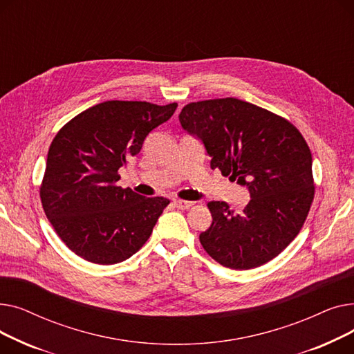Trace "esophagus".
I'll use <instances>...</instances> for the list:
<instances>
[{
  "label": "esophagus",
  "instance_id": "34e87169",
  "mask_svg": "<svg viewBox=\"0 0 354 354\" xmlns=\"http://www.w3.org/2000/svg\"><path fill=\"white\" fill-rule=\"evenodd\" d=\"M174 203H175V207L179 208V209H188V208H191L194 205V202L183 201V199H175Z\"/></svg>",
  "mask_w": 354,
  "mask_h": 354
}]
</instances>
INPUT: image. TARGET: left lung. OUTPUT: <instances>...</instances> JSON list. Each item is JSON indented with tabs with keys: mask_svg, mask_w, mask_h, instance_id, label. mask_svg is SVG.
<instances>
[{
	"mask_svg": "<svg viewBox=\"0 0 354 354\" xmlns=\"http://www.w3.org/2000/svg\"><path fill=\"white\" fill-rule=\"evenodd\" d=\"M183 130L199 139L211 167L247 187L241 214L212 201L211 227L199 241L216 263L232 270L263 266L300 232L314 198L311 152L288 120L239 99L189 103L179 115Z\"/></svg>",
	"mask_w": 354,
	"mask_h": 354,
	"instance_id": "1",
	"label": "left lung"
}]
</instances>
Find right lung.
<instances>
[{
	"instance_id": "right-lung-1",
	"label": "right lung",
	"mask_w": 354,
	"mask_h": 354,
	"mask_svg": "<svg viewBox=\"0 0 354 354\" xmlns=\"http://www.w3.org/2000/svg\"><path fill=\"white\" fill-rule=\"evenodd\" d=\"M176 107V103L103 102L71 119L53 139L41 203L63 243L86 261L122 263L151 236L169 199L118 187V172Z\"/></svg>"
}]
</instances>
